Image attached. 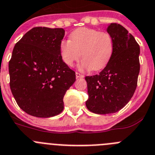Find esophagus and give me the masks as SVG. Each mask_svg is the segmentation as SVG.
<instances>
[{
    "label": "esophagus",
    "mask_w": 155,
    "mask_h": 155,
    "mask_svg": "<svg viewBox=\"0 0 155 155\" xmlns=\"http://www.w3.org/2000/svg\"><path fill=\"white\" fill-rule=\"evenodd\" d=\"M76 78H83L84 77V76H83V75H82V74H80V73H79V72H76Z\"/></svg>",
    "instance_id": "1"
}]
</instances>
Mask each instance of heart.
Masks as SVG:
<instances>
[{
	"label": "heart",
	"instance_id": "obj_1",
	"mask_svg": "<svg viewBox=\"0 0 155 155\" xmlns=\"http://www.w3.org/2000/svg\"><path fill=\"white\" fill-rule=\"evenodd\" d=\"M114 39L107 32L80 28L70 35V40H62L59 45L62 61L72 66L80 56L81 69L97 71L104 69L114 52Z\"/></svg>",
	"mask_w": 155,
	"mask_h": 155
}]
</instances>
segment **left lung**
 <instances>
[{
  "mask_svg": "<svg viewBox=\"0 0 155 155\" xmlns=\"http://www.w3.org/2000/svg\"><path fill=\"white\" fill-rule=\"evenodd\" d=\"M107 33L114 39V52L99 75L86 76L91 112L110 114L125 107L133 97L140 72V46L134 36L119 24H110Z\"/></svg>",
  "mask_w": 155,
  "mask_h": 155,
  "instance_id": "obj_1",
  "label": "left lung"
}]
</instances>
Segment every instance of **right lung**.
<instances>
[{"mask_svg":"<svg viewBox=\"0 0 155 155\" xmlns=\"http://www.w3.org/2000/svg\"><path fill=\"white\" fill-rule=\"evenodd\" d=\"M63 28H33L15 45L9 62L10 87L22 110L51 117L64 108L63 97L76 73L62 61Z\"/></svg>","mask_w":155,"mask_h":155,"instance_id":"add662e5","label":"right lung"}]
</instances>
